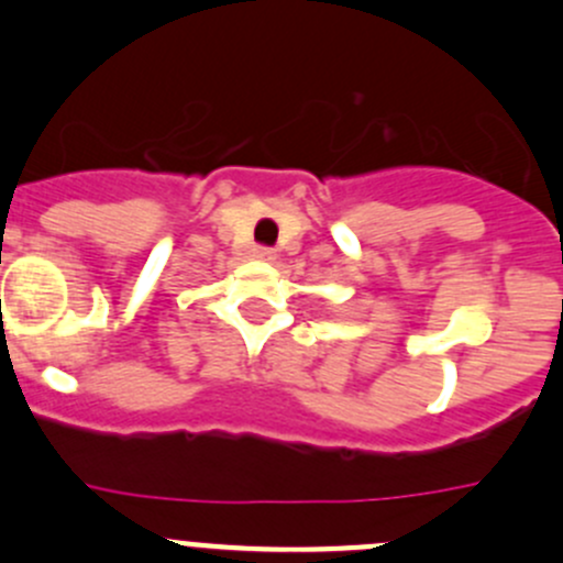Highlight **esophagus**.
I'll return each instance as SVG.
<instances>
[{
  "label": "esophagus",
  "mask_w": 563,
  "mask_h": 563,
  "mask_svg": "<svg viewBox=\"0 0 563 563\" xmlns=\"http://www.w3.org/2000/svg\"><path fill=\"white\" fill-rule=\"evenodd\" d=\"M254 257H260V260H274L276 254H274V249H271V246H254Z\"/></svg>",
  "instance_id": "obj_1"
}]
</instances>
